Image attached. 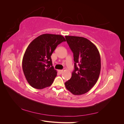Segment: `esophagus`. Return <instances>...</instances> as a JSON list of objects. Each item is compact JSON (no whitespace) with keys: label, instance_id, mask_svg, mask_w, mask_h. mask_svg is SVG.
<instances>
[{"label":"esophagus","instance_id":"obj_1","mask_svg":"<svg viewBox=\"0 0 124 124\" xmlns=\"http://www.w3.org/2000/svg\"><path fill=\"white\" fill-rule=\"evenodd\" d=\"M58 72H59V73L62 74V73L63 72V70H58Z\"/></svg>","mask_w":124,"mask_h":124}]
</instances>
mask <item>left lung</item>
Masks as SVG:
<instances>
[{
    "label": "left lung",
    "instance_id": "left-lung-1",
    "mask_svg": "<svg viewBox=\"0 0 124 124\" xmlns=\"http://www.w3.org/2000/svg\"><path fill=\"white\" fill-rule=\"evenodd\" d=\"M73 54L74 70L66 88L75 95L88 92L98 81L101 70L100 56L95 45L84 37L66 36Z\"/></svg>",
    "mask_w": 124,
    "mask_h": 124
}]
</instances>
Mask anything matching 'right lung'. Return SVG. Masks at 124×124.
<instances>
[{"label":"right lung","mask_w":124,"mask_h":124,"mask_svg":"<svg viewBox=\"0 0 124 124\" xmlns=\"http://www.w3.org/2000/svg\"><path fill=\"white\" fill-rule=\"evenodd\" d=\"M66 41L62 35H41L29 44L22 61V68L28 83L41 89L50 86L57 76L51 56L58 44Z\"/></svg>","instance_id":"right-lung-1"}]
</instances>
